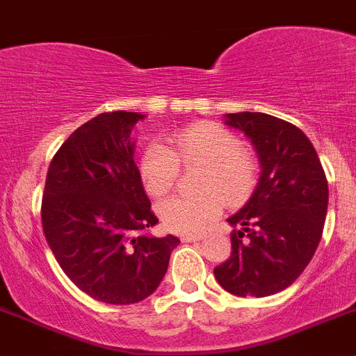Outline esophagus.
<instances>
[{
    "instance_id": "1",
    "label": "esophagus",
    "mask_w": 356,
    "mask_h": 356,
    "mask_svg": "<svg viewBox=\"0 0 356 356\" xmlns=\"http://www.w3.org/2000/svg\"><path fill=\"white\" fill-rule=\"evenodd\" d=\"M204 236L203 234H182L181 239L182 243H195V241H200V239H203Z\"/></svg>"
}]
</instances>
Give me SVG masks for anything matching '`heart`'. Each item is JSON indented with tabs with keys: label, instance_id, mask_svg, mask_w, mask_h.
<instances>
[{
	"label": "heart",
	"instance_id": "obj_1",
	"mask_svg": "<svg viewBox=\"0 0 356 356\" xmlns=\"http://www.w3.org/2000/svg\"><path fill=\"white\" fill-rule=\"evenodd\" d=\"M170 149L152 145L143 153L139 174L146 191L163 196L175 184L179 161L204 165L200 196H170L160 201L156 211L172 232H198L215 220L224 204H238L246 198L257 181L253 158L241 148L234 132L211 122L189 125L175 132Z\"/></svg>",
	"mask_w": 356,
	"mask_h": 356
}]
</instances>
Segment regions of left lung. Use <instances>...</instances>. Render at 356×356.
I'll return each instance as SVG.
<instances>
[{"mask_svg": "<svg viewBox=\"0 0 356 356\" xmlns=\"http://www.w3.org/2000/svg\"><path fill=\"white\" fill-rule=\"evenodd\" d=\"M224 118L250 139L261 172L245 207L227 218L241 229L231 238V258L213 274L236 296H270L293 284L317 250L327 215V179L314 145L296 125L260 111Z\"/></svg>", "mask_w": 356, "mask_h": 356, "instance_id": "1", "label": "left lung"}]
</instances>
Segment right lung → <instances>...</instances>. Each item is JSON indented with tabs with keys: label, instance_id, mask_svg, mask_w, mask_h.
Instances as JSON below:
<instances>
[{
	"label": "right lung",
	"instance_id": "add662e5",
	"mask_svg": "<svg viewBox=\"0 0 356 356\" xmlns=\"http://www.w3.org/2000/svg\"><path fill=\"white\" fill-rule=\"evenodd\" d=\"M146 115L99 113L72 132L49 163L41 218L72 282L95 300L131 305L155 293L179 238H155L131 132Z\"/></svg>",
	"mask_w": 356,
	"mask_h": 356
}]
</instances>
